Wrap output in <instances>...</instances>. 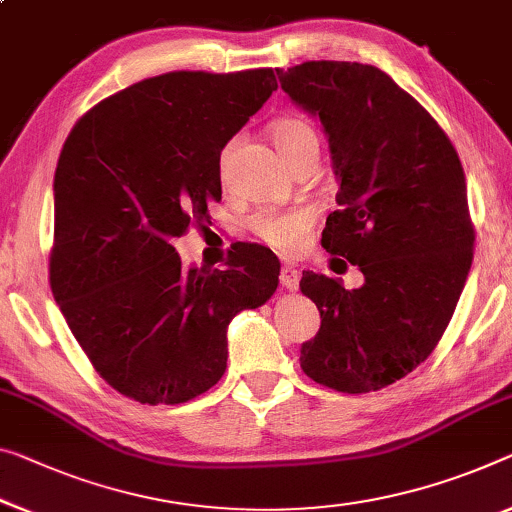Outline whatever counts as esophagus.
Segmentation results:
<instances>
[{"instance_id": "1", "label": "esophagus", "mask_w": 512, "mask_h": 512, "mask_svg": "<svg viewBox=\"0 0 512 512\" xmlns=\"http://www.w3.org/2000/svg\"><path fill=\"white\" fill-rule=\"evenodd\" d=\"M279 281L286 290H297V286H300V272L293 265H283L279 272Z\"/></svg>"}]
</instances>
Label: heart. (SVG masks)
Instances as JSON below:
<instances>
[{
	"label": "heart",
	"instance_id": "1",
	"mask_svg": "<svg viewBox=\"0 0 512 512\" xmlns=\"http://www.w3.org/2000/svg\"><path fill=\"white\" fill-rule=\"evenodd\" d=\"M270 137L277 151L286 162L300 155L311 146H318V135L309 123L295 116H281L270 125ZM226 151L222 155V162ZM316 215L311 208H288V210H261L249 219V231L256 235L263 245L281 251V254H295L304 247L309 231L313 229Z\"/></svg>",
	"mask_w": 512,
	"mask_h": 512
}]
</instances>
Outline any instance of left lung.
I'll return each instance as SVG.
<instances>
[{
    "mask_svg": "<svg viewBox=\"0 0 512 512\" xmlns=\"http://www.w3.org/2000/svg\"><path fill=\"white\" fill-rule=\"evenodd\" d=\"M277 75L329 137L341 208L327 217L322 247L366 279L345 290L302 272V293L320 311L302 371L343 393L389 387L437 348L465 288L476 235L460 157L380 68L306 61Z\"/></svg>",
    "mask_w": 512,
    "mask_h": 512,
    "instance_id": "8db88e82",
    "label": "left lung"
}]
</instances>
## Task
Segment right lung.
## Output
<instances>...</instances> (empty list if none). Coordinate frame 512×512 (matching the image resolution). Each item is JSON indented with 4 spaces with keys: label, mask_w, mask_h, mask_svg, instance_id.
Here are the masks:
<instances>
[{
    "label": "right lung",
    "mask_w": 512,
    "mask_h": 512,
    "mask_svg": "<svg viewBox=\"0 0 512 512\" xmlns=\"http://www.w3.org/2000/svg\"><path fill=\"white\" fill-rule=\"evenodd\" d=\"M277 91L272 68L176 70L91 107L54 174L50 286L109 387L141 405L187 403L222 380L226 327L279 286L251 242L226 270H185L171 242L210 222L219 155Z\"/></svg>",
    "instance_id": "right-lung-1"
}]
</instances>
